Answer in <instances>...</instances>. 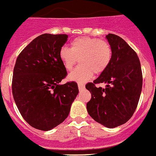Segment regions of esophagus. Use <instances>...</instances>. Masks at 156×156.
I'll use <instances>...</instances> for the list:
<instances>
[{
    "mask_svg": "<svg viewBox=\"0 0 156 156\" xmlns=\"http://www.w3.org/2000/svg\"><path fill=\"white\" fill-rule=\"evenodd\" d=\"M78 89H79V91H81V90H83L84 88H85V85L84 84H81L79 83L78 85Z\"/></svg>",
    "mask_w": 156,
    "mask_h": 156,
    "instance_id": "1",
    "label": "esophagus"
}]
</instances>
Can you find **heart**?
I'll return each instance as SVG.
<instances>
[{
    "instance_id": "obj_1",
    "label": "heart",
    "mask_w": 156,
    "mask_h": 156,
    "mask_svg": "<svg viewBox=\"0 0 156 156\" xmlns=\"http://www.w3.org/2000/svg\"><path fill=\"white\" fill-rule=\"evenodd\" d=\"M59 58L66 70L71 71L75 64H80L68 75V80L85 82L95 74H101L108 68L112 59V50L109 43L89 36L77 37L71 41V47H63Z\"/></svg>"
}]
</instances>
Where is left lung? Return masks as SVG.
Segmentation results:
<instances>
[{
    "instance_id": "8db88e82",
    "label": "left lung",
    "mask_w": 156,
    "mask_h": 156,
    "mask_svg": "<svg viewBox=\"0 0 156 156\" xmlns=\"http://www.w3.org/2000/svg\"><path fill=\"white\" fill-rule=\"evenodd\" d=\"M106 38L112 50L111 61L93 83L85 85L92 94L86 107L94 120L113 128L134 114L142 88V73L137 54L121 37L109 33ZM103 82L105 89L95 87Z\"/></svg>"
}]
</instances>
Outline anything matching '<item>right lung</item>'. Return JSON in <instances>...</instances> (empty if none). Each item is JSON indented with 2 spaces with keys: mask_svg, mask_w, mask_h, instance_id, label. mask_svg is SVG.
Instances as JSON below:
<instances>
[{
  "mask_svg": "<svg viewBox=\"0 0 156 156\" xmlns=\"http://www.w3.org/2000/svg\"><path fill=\"white\" fill-rule=\"evenodd\" d=\"M68 35H40L24 49L13 71L12 94L25 120L50 130L62 123L78 94L75 81L61 85L67 71L59 58Z\"/></svg>",
  "mask_w": 156,
  "mask_h": 156,
  "instance_id": "right-lung-1",
  "label": "right lung"
}]
</instances>
